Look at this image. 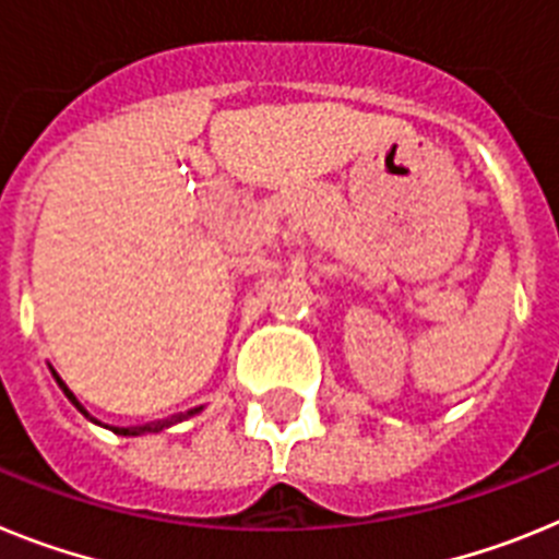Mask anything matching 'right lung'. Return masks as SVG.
Returning a JSON list of instances; mask_svg holds the SVG:
<instances>
[{
	"instance_id": "1",
	"label": "right lung",
	"mask_w": 559,
	"mask_h": 559,
	"mask_svg": "<svg viewBox=\"0 0 559 559\" xmlns=\"http://www.w3.org/2000/svg\"><path fill=\"white\" fill-rule=\"evenodd\" d=\"M50 371H52V368H50ZM52 377H56L58 388H61V391H64V396H67V400H70L72 405H75L78 411H81V414L86 416V419H92V416H90V411H86V407L81 405V402H78V396L72 394L70 388H67V382L61 380V377H58L56 371H52ZM199 411H202V405H199V407H191V411H188V414H177V416H171V419H157V421H148V425H138V427H115V433H118V436H143V433H159V430H165V427L177 425V421L188 419V416H197ZM92 421H95V419H92Z\"/></svg>"
}]
</instances>
